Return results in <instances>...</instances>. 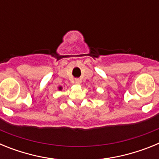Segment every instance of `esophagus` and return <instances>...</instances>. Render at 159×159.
Wrapping results in <instances>:
<instances>
[{"instance_id": "1", "label": "esophagus", "mask_w": 159, "mask_h": 159, "mask_svg": "<svg viewBox=\"0 0 159 159\" xmlns=\"http://www.w3.org/2000/svg\"><path fill=\"white\" fill-rule=\"evenodd\" d=\"M75 84H77V85H80L81 84V80H80V79H75Z\"/></svg>"}]
</instances>
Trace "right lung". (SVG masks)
Returning <instances> with one entry per match:
<instances>
[{"mask_svg":"<svg viewBox=\"0 0 159 159\" xmlns=\"http://www.w3.org/2000/svg\"><path fill=\"white\" fill-rule=\"evenodd\" d=\"M59 90H60V91H61V90H62V87H59Z\"/></svg>","mask_w":159,"mask_h":159,"instance_id":"1","label":"right lung"}]
</instances>
